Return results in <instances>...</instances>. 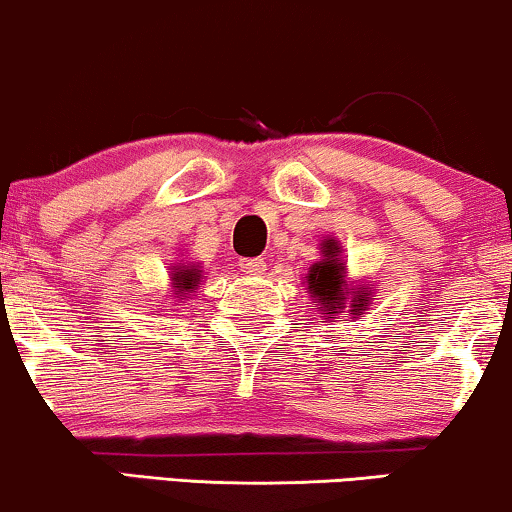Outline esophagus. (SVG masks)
<instances>
[{
	"label": "esophagus",
	"instance_id": "obj_1",
	"mask_svg": "<svg viewBox=\"0 0 512 512\" xmlns=\"http://www.w3.org/2000/svg\"><path fill=\"white\" fill-rule=\"evenodd\" d=\"M239 268H242L244 273H249V275H263V273H266V261H263L261 256L242 258V261H239Z\"/></svg>",
	"mask_w": 512,
	"mask_h": 512
}]
</instances>
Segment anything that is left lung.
<instances>
[{
	"instance_id": "8db88e82",
	"label": "left lung",
	"mask_w": 512,
	"mask_h": 512,
	"mask_svg": "<svg viewBox=\"0 0 512 512\" xmlns=\"http://www.w3.org/2000/svg\"><path fill=\"white\" fill-rule=\"evenodd\" d=\"M321 249L326 258L311 266L309 275H306V282H309V292L326 306L328 314H340V304L345 302V297H342V290H345V263H340L338 242H335V239L323 242ZM364 294L366 292L354 297V302H359L354 306H366L369 297L362 299Z\"/></svg>"
}]
</instances>
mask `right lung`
Wrapping results in <instances>:
<instances>
[{"mask_svg": "<svg viewBox=\"0 0 512 512\" xmlns=\"http://www.w3.org/2000/svg\"><path fill=\"white\" fill-rule=\"evenodd\" d=\"M174 287H177L179 290V297H182V294H186V292H194L196 287H198V282H201V270H196V268H179V270H174Z\"/></svg>", "mask_w": 512, "mask_h": 512, "instance_id": "add662e5", "label": "right lung"}]
</instances>
